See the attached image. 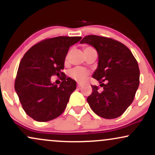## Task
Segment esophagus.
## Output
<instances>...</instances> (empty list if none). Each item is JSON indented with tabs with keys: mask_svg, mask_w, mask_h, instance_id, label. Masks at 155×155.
<instances>
[{
	"mask_svg": "<svg viewBox=\"0 0 155 155\" xmlns=\"http://www.w3.org/2000/svg\"><path fill=\"white\" fill-rule=\"evenodd\" d=\"M77 86H78V87H82V86H83V84H80V83H78Z\"/></svg>",
	"mask_w": 155,
	"mask_h": 155,
	"instance_id": "1",
	"label": "esophagus"
}]
</instances>
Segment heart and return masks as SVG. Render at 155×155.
<instances>
[{
  "instance_id": "1",
  "label": "heart",
  "mask_w": 155,
  "mask_h": 155,
  "mask_svg": "<svg viewBox=\"0 0 155 155\" xmlns=\"http://www.w3.org/2000/svg\"><path fill=\"white\" fill-rule=\"evenodd\" d=\"M90 47H86L84 49H87ZM89 72L87 70L83 68L80 67H76L74 68L71 69L68 73V75L71 78H72L73 79H74L75 81H79V82H81V81H84L85 79H86L87 76H88Z\"/></svg>"
}]
</instances>
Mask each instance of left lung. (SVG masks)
<instances>
[{"mask_svg":"<svg viewBox=\"0 0 155 155\" xmlns=\"http://www.w3.org/2000/svg\"><path fill=\"white\" fill-rule=\"evenodd\" d=\"M80 43L92 46L98 54V65L92 77L100 81L104 90L101 92L98 87L91 85L92 92L87 97L90 108L103 118L119 117L132 104L139 86L136 58L125 45L112 38L90 35Z\"/></svg>","mask_w":155,"mask_h":155,"instance_id":"8db88e82","label":"left lung"}]
</instances>
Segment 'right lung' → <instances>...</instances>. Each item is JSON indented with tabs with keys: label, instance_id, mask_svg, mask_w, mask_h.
I'll return each mask as SVG.
<instances>
[{
	"label": "right lung",
	"instance_id": "obj_1",
	"mask_svg": "<svg viewBox=\"0 0 155 155\" xmlns=\"http://www.w3.org/2000/svg\"><path fill=\"white\" fill-rule=\"evenodd\" d=\"M81 37L58 36L41 41L32 47L21 60L15 88L25 113L38 122H47L64 111L76 82L63 76L60 86L51 76H63L62 70L71 46Z\"/></svg>",
	"mask_w": 155,
	"mask_h": 155
}]
</instances>
